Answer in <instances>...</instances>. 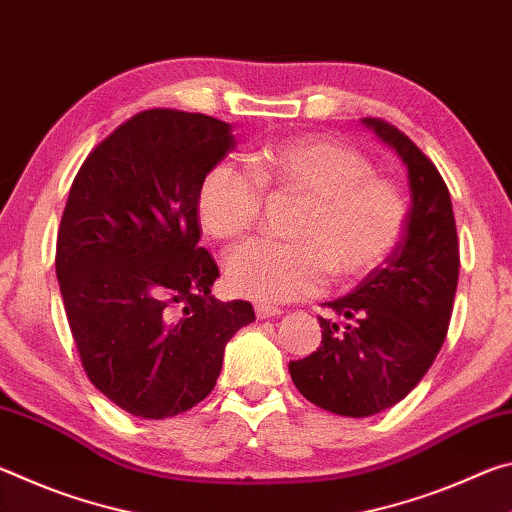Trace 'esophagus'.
I'll return each mask as SVG.
<instances>
[{"label":"esophagus","instance_id":"34e87169","mask_svg":"<svg viewBox=\"0 0 512 512\" xmlns=\"http://www.w3.org/2000/svg\"><path fill=\"white\" fill-rule=\"evenodd\" d=\"M282 311L277 309V307H266V305H255V316L259 318V320H266V318H275V316H280Z\"/></svg>","mask_w":512,"mask_h":512}]
</instances>
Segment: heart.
I'll return each instance as SVG.
<instances>
[{
	"mask_svg": "<svg viewBox=\"0 0 512 512\" xmlns=\"http://www.w3.org/2000/svg\"><path fill=\"white\" fill-rule=\"evenodd\" d=\"M255 173L219 162L198 187L201 228L219 241L244 237L259 219L264 189L305 198L293 221L296 241H250L228 255L225 280L259 302L318 296L329 275L361 280L391 257L406 225V201L393 183L372 176L366 155L329 137H289L264 146Z\"/></svg>",
	"mask_w": 512,
	"mask_h": 512,
	"instance_id": "b5f03b06",
	"label": "heart"
}]
</instances>
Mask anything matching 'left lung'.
<instances>
[{"label": "left lung", "mask_w": 512, "mask_h": 512, "mask_svg": "<svg viewBox=\"0 0 512 512\" xmlns=\"http://www.w3.org/2000/svg\"><path fill=\"white\" fill-rule=\"evenodd\" d=\"M361 124L406 167L411 207L404 237L357 289L325 302L320 348L289 363L311 404L345 418L391 409L409 395L443 345L458 284V237L443 176L409 137L381 119Z\"/></svg>", "instance_id": "1"}]
</instances>
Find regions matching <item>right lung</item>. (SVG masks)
<instances>
[{"label":"right lung","instance_id":"1","mask_svg":"<svg viewBox=\"0 0 512 512\" xmlns=\"http://www.w3.org/2000/svg\"><path fill=\"white\" fill-rule=\"evenodd\" d=\"M232 149L221 119L146 110L85 158L69 189L56 246L69 329L92 384L137 418L205 400L225 345L255 320L250 302L212 296L219 266L198 246V187Z\"/></svg>","mask_w":512,"mask_h":512}]
</instances>
